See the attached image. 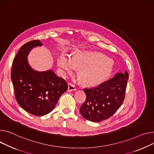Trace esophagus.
Masks as SVG:
<instances>
[{
	"label": "esophagus",
	"instance_id": "34e87169",
	"mask_svg": "<svg viewBox=\"0 0 154 154\" xmlns=\"http://www.w3.org/2000/svg\"><path fill=\"white\" fill-rule=\"evenodd\" d=\"M76 90H77V88L74 84H71V83L68 84V89H67L68 91H75Z\"/></svg>",
	"mask_w": 154,
	"mask_h": 154
}]
</instances>
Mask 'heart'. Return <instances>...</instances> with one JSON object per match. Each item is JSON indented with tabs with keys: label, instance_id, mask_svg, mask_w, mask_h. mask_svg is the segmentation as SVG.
Returning <instances> with one entry per match:
<instances>
[{
	"label": "heart",
	"instance_id": "1",
	"mask_svg": "<svg viewBox=\"0 0 154 154\" xmlns=\"http://www.w3.org/2000/svg\"><path fill=\"white\" fill-rule=\"evenodd\" d=\"M57 66L63 72H72L76 67L80 68L79 75L82 82L88 85H95L106 80L110 75L112 64L105 56L93 51L77 50L70 59L60 55Z\"/></svg>",
	"mask_w": 154,
	"mask_h": 154
}]
</instances>
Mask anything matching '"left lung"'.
<instances>
[{
	"mask_svg": "<svg viewBox=\"0 0 154 154\" xmlns=\"http://www.w3.org/2000/svg\"><path fill=\"white\" fill-rule=\"evenodd\" d=\"M129 75L117 73L95 87L84 88L86 101L80 108L81 115L92 122L108 119L123 103Z\"/></svg>",
	"mask_w": 154,
	"mask_h": 154,
	"instance_id": "left-lung-1",
	"label": "left lung"
}]
</instances>
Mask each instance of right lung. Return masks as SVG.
I'll return each mask as SVG.
<instances>
[{"mask_svg":"<svg viewBox=\"0 0 154 154\" xmlns=\"http://www.w3.org/2000/svg\"><path fill=\"white\" fill-rule=\"evenodd\" d=\"M42 45L39 40L23 45L14 59L11 72L18 103L26 112L37 116L52 111L59 97L68 88L66 81L53 71L37 72L29 66L26 57L30 50Z\"/></svg>","mask_w":154,"mask_h":154,"instance_id":"obj_1","label":"right lung"}]
</instances>
